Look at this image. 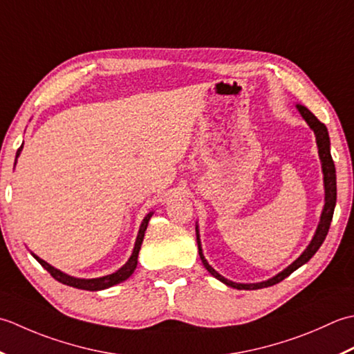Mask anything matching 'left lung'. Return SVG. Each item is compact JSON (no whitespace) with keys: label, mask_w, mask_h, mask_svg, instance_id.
Here are the masks:
<instances>
[{"label":"left lung","mask_w":354,"mask_h":354,"mask_svg":"<svg viewBox=\"0 0 354 354\" xmlns=\"http://www.w3.org/2000/svg\"><path fill=\"white\" fill-rule=\"evenodd\" d=\"M297 108L301 113V116L306 119L307 124L310 125V128L315 131L316 136V143H318V153H319V158L322 162V172H324V186H326V206H324V211L321 215V223L318 229H316V234L313 236L312 243L308 244V248L304 250V254H302L297 261L293 264L288 266L286 270H283L281 273H278L277 277H273L269 281H264V283H257V284H236L232 283V281H229L226 278H223L220 273L215 272L211 266L207 264V261L205 259L203 254H201V248H200V240L197 236V243H198V254L201 261H203L205 268L207 269V272L214 275L217 279H220L221 283H225L229 287H234L238 288V290H257V288H263V287H269L279 283V281H283L284 278H287L290 275L292 272L297 270L298 268H301L302 264H306L310 258H312L318 249L321 248V244L326 240V236L328 234V229H330V223L331 218H333V212H335V205H336V169H335V163H333V158H331L330 154V139H328V131H327V127L322 124V122L315 116L312 111H308L304 105H297ZM197 230V229H196Z\"/></svg>","instance_id":"obj_1"}]
</instances>
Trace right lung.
I'll list each match as a JSON object with an SVG mask.
<instances>
[{
	"instance_id": "1",
	"label": "right lung",
	"mask_w": 354,
	"mask_h": 354,
	"mask_svg": "<svg viewBox=\"0 0 354 354\" xmlns=\"http://www.w3.org/2000/svg\"><path fill=\"white\" fill-rule=\"evenodd\" d=\"M21 149H23V145H21L18 148V153H17V157L19 156ZM151 215H153V212H149L145 218H143L142 225H140V230H139V235H137V240H136V246H134V250H133V255L129 257L128 263L124 266V268H120L118 272L111 273V275H106V277H102V278H95V279H81V278H73L70 275H66V273H62L61 270H57L55 268H52V266L47 264L44 259L38 258L36 255H33L36 258V261H38L42 268H44L50 275H52L56 281H59V283L66 284V286H70V287H76V288H82V290H104V288H108L111 287L114 284H119L122 283V281H125L127 278H129L133 275V272L136 269L137 266V257H139V250H140V246H142V241H143V236H145V230H147V226H148V221L151 218Z\"/></svg>"
}]
</instances>
